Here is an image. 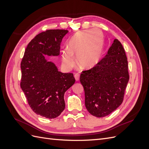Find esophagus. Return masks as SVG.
<instances>
[{"mask_svg":"<svg viewBox=\"0 0 149 149\" xmlns=\"http://www.w3.org/2000/svg\"><path fill=\"white\" fill-rule=\"evenodd\" d=\"M74 78H75V79H76V81H79V74H78V73H76V74H75V75H74Z\"/></svg>","mask_w":149,"mask_h":149,"instance_id":"esophagus-1","label":"esophagus"}]
</instances>
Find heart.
<instances>
[{
	"instance_id": "obj_1",
	"label": "heart",
	"mask_w": 149,
	"mask_h": 149,
	"mask_svg": "<svg viewBox=\"0 0 149 149\" xmlns=\"http://www.w3.org/2000/svg\"><path fill=\"white\" fill-rule=\"evenodd\" d=\"M104 49L103 34L99 30L79 31L71 38L68 49L61 52L64 68L71 70L74 66L77 57L78 64L84 69H91L100 61Z\"/></svg>"
}]
</instances>
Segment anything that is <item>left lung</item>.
<instances>
[{
  "label": "left lung",
  "instance_id": "obj_1",
  "mask_svg": "<svg viewBox=\"0 0 149 149\" xmlns=\"http://www.w3.org/2000/svg\"><path fill=\"white\" fill-rule=\"evenodd\" d=\"M129 79L125 50L114 39L104 58L95 67L81 74L85 106L89 113L102 118L114 111L123 101Z\"/></svg>",
  "mask_w": 149,
  "mask_h": 149
}]
</instances>
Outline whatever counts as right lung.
Masks as SVG:
<instances>
[{
	"mask_svg": "<svg viewBox=\"0 0 149 149\" xmlns=\"http://www.w3.org/2000/svg\"><path fill=\"white\" fill-rule=\"evenodd\" d=\"M66 30H48L31 40L21 62L20 87L31 109L48 119L59 116L65 108V93L75 82L72 73L58 71L45 56L60 55L62 39Z\"/></svg>",
	"mask_w": 149,
	"mask_h": 149,
	"instance_id": "1",
	"label": "right lung"
}]
</instances>
